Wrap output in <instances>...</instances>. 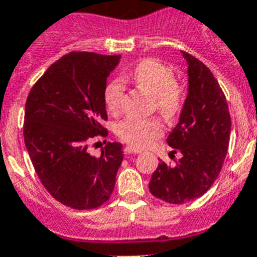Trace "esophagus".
I'll list each match as a JSON object with an SVG mask.
<instances>
[{
    "label": "esophagus",
    "mask_w": 257,
    "mask_h": 257,
    "mask_svg": "<svg viewBox=\"0 0 257 257\" xmlns=\"http://www.w3.org/2000/svg\"><path fill=\"white\" fill-rule=\"evenodd\" d=\"M124 153L125 154H137V153H141V150L137 149V148H135V147H125Z\"/></svg>",
    "instance_id": "34e87169"
}]
</instances>
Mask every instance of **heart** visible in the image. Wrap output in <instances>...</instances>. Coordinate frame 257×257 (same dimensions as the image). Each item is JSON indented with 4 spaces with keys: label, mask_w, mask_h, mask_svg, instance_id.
<instances>
[{
    "label": "heart",
    "mask_w": 257,
    "mask_h": 257,
    "mask_svg": "<svg viewBox=\"0 0 257 257\" xmlns=\"http://www.w3.org/2000/svg\"><path fill=\"white\" fill-rule=\"evenodd\" d=\"M131 79L139 88L153 96L154 108L162 117L173 121L182 113L186 103V88L176 80L172 66L161 60L148 58L141 60L131 74ZM124 83L110 81L104 91V103L112 113L121 108ZM116 133L122 141L136 148H147L162 136V125L158 118L126 117L116 126Z\"/></svg>",
    "instance_id": "heart-1"
}]
</instances>
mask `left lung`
<instances>
[{"label":"left lung","mask_w":257,"mask_h":257,"mask_svg":"<svg viewBox=\"0 0 257 257\" xmlns=\"http://www.w3.org/2000/svg\"><path fill=\"white\" fill-rule=\"evenodd\" d=\"M189 68V92L179 122L168 144L182 158L176 166L164 161L149 182L150 193L173 204L202 197L218 178L230 143L231 117L226 96L206 64L182 51Z\"/></svg>","instance_id":"8db88e82"}]
</instances>
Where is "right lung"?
I'll return each instance as SVG.
<instances>
[{"mask_svg":"<svg viewBox=\"0 0 257 257\" xmlns=\"http://www.w3.org/2000/svg\"><path fill=\"white\" fill-rule=\"evenodd\" d=\"M120 55L72 51L50 66L25 105L24 139L35 172L56 201L91 210L109 199L122 162V145L108 143L100 157L91 140L108 131L104 91Z\"/></svg>","mask_w":257,"mask_h":257,"instance_id":"add662e5","label":"right lung"}]
</instances>
